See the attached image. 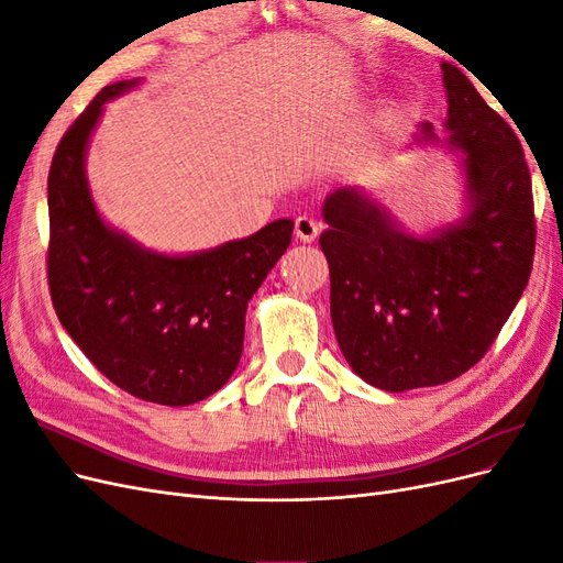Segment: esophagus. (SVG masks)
Returning a JSON list of instances; mask_svg holds the SVG:
<instances>
[{
	"instance_id": "34e87169",
	"label": "esophagus",
	"mask_w": 563,
	"mask_h": 563,
	"mask_svg": "<svg viewBox=\"0 0 563 563\" xmlns=\"http://www.w3.org/2000/svg\"><path fill=\"white\" fill-rule=\"evenodd\" d=\"M317 234H319V225L314 218H310V216L296 218V236L300 242H314Z\"/></svg>"
}]
</instances>
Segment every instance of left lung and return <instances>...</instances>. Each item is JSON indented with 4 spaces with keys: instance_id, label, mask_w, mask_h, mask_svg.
I'll use <instances>...</instances> for the list:
<instances>
[{
    "instance_id": "8db88e82",
    "label": "left lung",
    "mask_w": 563,
    "mask_h": 563,
    "mask_svg": "<svg viewBox=\"0 0 563 563\" xmlns=\"http://www.w3.org/2000/svg\"><path fill=\"white\" fill-rule=\"evenodd\" d=\"M446 143L463 152L470 211L413 236L360 187L323 201L331 321L356 376L387 391L455 380L493 345L531 277L536 216L523 147L455 65H441ZM422 141H437L432 124Z\"/></svg>"
}]
</instances>
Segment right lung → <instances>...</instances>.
Returning a JSON list of instances; mask_svg holds the SVG:
<instances>
[{
    "label": "right lung",
    "instance_id": "right-lung-1",
    "mask_svg": "<svg viewBox=\"0 0 563 563\" xmlns=\"http://www.w3.org/2000/svg\"><path fill=\"white\" fill-rule=\"evenodd\" d=\"M100 91L60 139L48 172V291L63 329L108 380L162 406L211 397L244 350L246 305L291 244L282 218L246 240L164 255L103 223L89 192L87 145L108 100Z\"/></svg>",
    "mask_w": 563,
    "mask_h": 563
}]
</instances>
